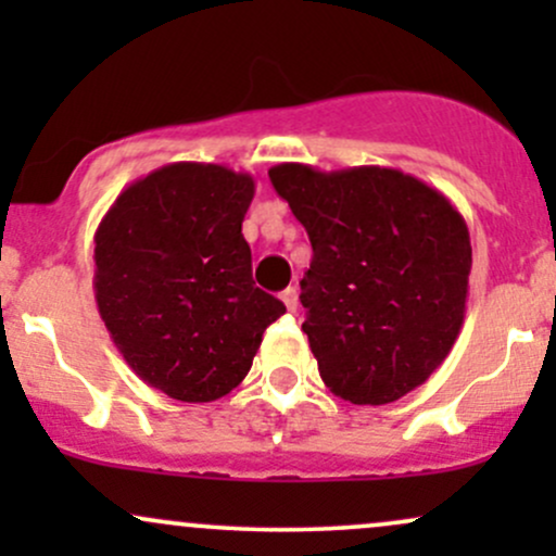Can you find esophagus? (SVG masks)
<instances>
[{"instance_id":"1","label":"esophagus","mask_w":556,"mask_h":556,"mask_svg":"<svg viewBox=\"0 0 556 556\" xmlns=\"http://www.w3.org/2000/svg\"><path fill=\"white\" fill-rule=\"evenodd\" d=\"M279 300L287 305V311H295L298 308V290L295 287H287V290L279 292Z\"/></svg>"}]
</instances>
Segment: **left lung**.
Listing matches in <instances>:
<instances>
[{"instance_id":"left-lung-1","label":"left lung","mask_w":556,"mask_h":556,"mask_svg":"<svg viewBox=\"0 0 556 556\" xmlns=\"http://www.w3.org/2000/svg\"><path fill=\"white\" fill-rule=\"evenodd\" d=\"M269 177L314 248L300 303L324 384L353 405L405 397L463 329L473 264L463 214L392 167L287 162Z\"/></svg>"}]
</instances>
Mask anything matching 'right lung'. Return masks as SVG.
<instances>
[{
    "label": "right lung",
    "instance_id": "1",
    "mask_svg": "<svg viewBox=\"0 0 556 556\" xmlns=\"http://www.w3.org/2000/svg\"><path fill=\"white\" fill-rule=\"evenodd\" d=\"M253 193L248 172L175 162L127 185L93 235L101 321L138 379L172 400L232 392L285 314L251 277Z\"/></svg>",
    "mask_w": 556,
    "mask_h": 556
}]
</instances>
